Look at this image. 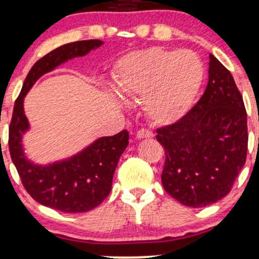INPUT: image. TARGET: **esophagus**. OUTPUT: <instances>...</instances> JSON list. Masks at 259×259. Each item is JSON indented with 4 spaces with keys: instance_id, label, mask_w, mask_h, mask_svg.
Here are the masks:
<instances>
[{
    "instance_id": "obj_1",
    "label": "esophagus",
    "mask_w": 259,
    "mask_h": 259,
    "mask_svg": "<svg viewBox=\"0 0 259 259\" xmlns=\"http://www.w3.org/2000/svg\"><path fill=\"white\" fill-rule=\"evenodd\" d=\"M136 137L138 139H143V138H151V137H154V135H152V132L150 130L140 128L138 132H137Z\"/></svg>"
}]
</instances>
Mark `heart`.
<instances>
[{"label": "heart", "instance_id": "heart-1", "mask_svg": "<svg viewBox=\"0 0 259 259\" xmlns=\"http://www.w3.org/2000/svg\"><path fill=\"white\" fill-rule=\"evenodd\" d=\"M203 75V63L194 53L158 47L127 54L113 71L119 94L144 100L146 115L157 124L174 123L187 113Z\"/></svg>", "mask_w": 259, "mask_h": 259}]
</instances>
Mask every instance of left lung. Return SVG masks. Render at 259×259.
Segmentation results:
<instances>
[{
	"label": "left lung",
	"mask_w": 259,
	"mask_h": 259,
	"mask_svg": "<svg viewBox=\"0 0 259 259\" xmlns=\"http://www.w3.org/2000/svg\"><path fill=\"white\" fill-rule=\"evenodd\" d=\"M156 132L165 154V192L192 207L231 192L246 162L247 114L231 72L215 56L210 54L209 80L197 104Z\"/></svg>",
	"instance_id": "8db88e82"
}]
</instances>
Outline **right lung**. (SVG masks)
I'll list each match as a JSON object with an SVG mask.
<instances>
[{
	"label": "right lung",
	"mask_w": 259,
	"mask_h": 259,
	"mask_svg": "<svg viewBox=\"0 0 259 259\" xmlns=\"http://www.w3.org/2000/svg\"><path fill=\"white\" fill-rule=\"evenodd\" d=\"M98 39L65 44L47 54L32 66L18 96L9 124V152L21 183L36 202L62 212H85L95 209L110 193L114 171L128 145V132L103 137L81 152L49 165H38L24 155L21 138L28 130L24 113V97L41 75L78 56L100 48Z\"/></svg>",
	"instance_id": "1"
}]
</instances>
